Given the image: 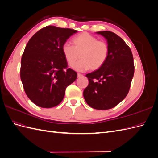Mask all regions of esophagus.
Masks as SVG:
<instances>
[{
	"instance_id": "1",
	"label": "esophagus",
	"mask_w": 158,
	"mask_h": 158,
	"mask_svg": "<svg viewBox=\"0 0 158 158\" xmlns=\"http://www.w3.org/2000/svg\"><path fill=\"white\" fill-rule=\"evenodd\" d=\"M82 74H78V78H81V77H82Z\"/></svg>"
}]
</instances>
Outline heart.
Listing matches in <instances>:
<instances>
[{
  "label": "heart",
  "instance_id": "b5f03b06",
  "mask_svg": "<svg viewBox=\"0 0 158 158\" xmlns=\"http://www.w3.org/2000/svg\"><path fill=\"white\" fill-rule=\"evenodd\" d=\"M74 46L65 43L62 46V52L69 66H73L80 58L81 60L74 69L77 71L88 69L96 70L106 63L109 48L106 42L98 41L96 37L88 33H82L73 39Z\"/></svg>",
  "mask_w": 158,
  "mask_h": 158
}]
</instances>
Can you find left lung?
<instances>
[{
    "label": "left lung",
    "mask_w": 158,
    "mask_h": 158,
    "mask_svg": "<svg viewBox=\"0 0 158 158\" xmlns=\"http://www.w3.org/2000/svg\"><path fill=\"white\" fill-rule=\"evenodd\" d=\"M96 33L107 40L109 54L101 68L86 74L89 84L83 95L91 107L106 110L115 107L127 95L135 66L132 51L122 38L110 31Z\"/></svg>",
    "instance_id": "1"
}]
</instances>
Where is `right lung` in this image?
Wrapping results in <instances>:
<instances>
[{
  "mask_svg": "<svg viewBox=\"0 0 158 158\" xmlns=\"http://www.w3.org/2000/svg\"><path fill=\"white\" fill-rule=\"evenodd\" d=\"M78 31L49 26L33 35L21 59L20 78L27 97L36 106L51 108L63 99L77 73L67 69L62 46Z\"/></svg>",
  "mask_w": 158,
  "mask_h": 158,
  "instance_id": "obj_1",
  "label": "right lung"
}]
</instances>
